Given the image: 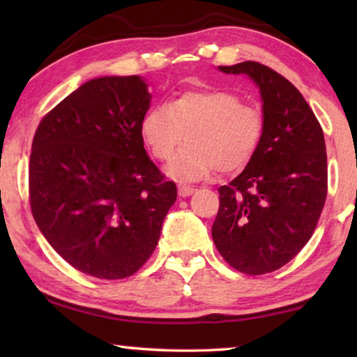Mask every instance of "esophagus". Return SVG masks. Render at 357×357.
Returning a JSON list of instances; mask_svg holds the SVG:
<instances>
[{
  "instance_id": "esophagus-1",
  "label": "esophagus",
  "mask_w": 357,
  "mask_h": 357,
  "mask_svg": "<svg viewBox=\"0 0 357 357\" xmlns=\"http://www.w3.org/2000/svg\"><path fill=\"white\" fill-rule=\"evenodd\" d=\"M178 192H179V197H190L192 193L197 192V189H195V187H190L187 184H181Z\"/></svg>"
}]
</instances>
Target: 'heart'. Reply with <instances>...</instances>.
<instances>
[{
  "mask_svg": "<svg viewBox=\"0 0 357 357\" xmlns=\"http://www.w3.org/2000/svg\"><path fill=\"white\" fill-rule=\"evenodd\" d=\"M142 137L157 160H170L174 178L197 181L215 170L236 173L257 155L264 135V116L227 89H189L170 104L151 108L142 119Z\"/></svg>",
  "mask_w": 357,
  "mask_h": 357,
  "instance_id": "b5f03b06",
  "label": "heart"
}]
</instances>
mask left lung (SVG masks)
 <instances>
[{
    "mask_svg": "<svg viewBox=\"0 0 357 357\" xmlns=\"http://www.w3.org/2000/svg\"><path fill=\"white\" fill-rule=\"evenodd\" d=\"M219 69L258 84L264 135L244 172L219 187L213 239L231 268L261 275L291 261L315 231L328 195L324 135L298 88L268 66L244 61Z\"/></svg>",
    "mask_w": 357,
    "mask_h": 357,
    "instance_id": "left-lung-1",
    "label": "left lung"
}]
</instances>
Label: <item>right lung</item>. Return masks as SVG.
<instances>
[{"instance_id": "add662e5", "label": "right lung", "mask_w": 357, "mask_h": 357, "mask_svg": "<svg viewBox=\"0 0 357 357\" xmlns=\"http://www.w3.org/2000/svg\"><path fill=\"white\" fill-rule=\"evenodd\" d=\"M148 84L138 75L89 80L48 112L29 155V204L63 259L105 280L153 255L176 184L143 146Z\"/></svg>"}]
</instances>
